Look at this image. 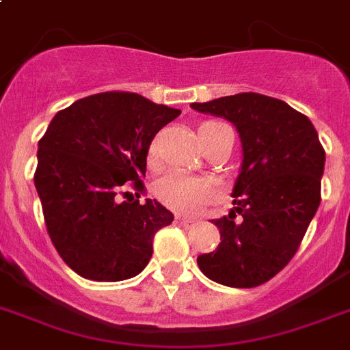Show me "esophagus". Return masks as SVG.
<instances>
[{
	"label": "esophagus",
	"mask_w": 350,
	"mask_h": 350,
	"mask_svg": "<svg viewBox=\"0 0 350 350\" xmlns=\"http://www.w3.org/2000/svg\"><path fill=\"white\" fill-rule=\"evenodd\" d=\"M175 221H177L178 225H182L184 229H191V227H195V225H196L195 220H189V218H182V216H177V218H175Z\"/></svg>",
	"instance_id": "esophagus-1"
}]
</instances>
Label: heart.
Instances as JSON below:
<instances>
[{"label":"heart","instance_id":"heart-1","mask_svg":"<svg viewBox=\"0 0 350 350\" xmlns=\"http://www.w3.org/2000/svg\"><path fill=\"white\" fill-rule=\"evenodd\" d=\"M211 123L216 121H207L200 129ZM155 159H157V144L152 143L148 148V164H155ZM154 195L163 206L175 213L196 215L218 198V187L209 178L193 177L182 172H170L155 182Z\"/></svg>","mask_w":350,"mask_h":350}]
</instances>
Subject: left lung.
<instances>
[{"mask_svg":"<svg viewBox=\"0 0 350 350\" xmlns=\"http://www.w3.org/2000/svg\"><path fill=\"white\" fill-rule=\"evenodd\" d=\"M191 107L234 123L243 144L236 207L213 220L221 243L196 262L211 281L256 288L299 250L320 206L325 150L308 116L277 98L239 92Z\"/></svg>","mask_w":350,"mask_h":350,"instance_id":"8db88e82","label":"left lung"}]
</instances>
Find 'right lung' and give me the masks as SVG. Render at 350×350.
<instances>
[{
  "instance_id": "add662e5",
  "label": "right lung",
  "mask_w": 350,
  "mask_h": 350,
  "mask_svg": "<svg viewBox=\"0 0 350 350\" xmlns=\"http://www.w3.org/2000/svg\"><path fill=\"white\" fill-rule=\"evenodd\" d=\"M178 114L135 92H98L57 112L39 139L33 182L46 229L83 279L123 281L148 265L154 234L173 215L150 198L119 196L134 189L139 198L150 143Z\"/></svg>"
}]
</instances>
